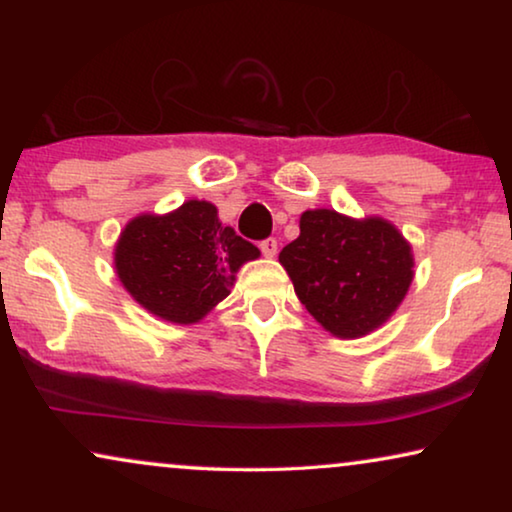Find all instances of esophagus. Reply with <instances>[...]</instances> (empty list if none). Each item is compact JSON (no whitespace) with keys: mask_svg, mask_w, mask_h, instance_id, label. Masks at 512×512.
Instances as JSON below:
<instances>
[{"mask_svg":"<svg viewBox=\"0 0 512 512\" xmlns=\"http://www.w3.org/2000/svg\"><path fill=\"white\" fill-rule=\"evenodd\" d=\"M258 249H261L263 256H268V258L277 256V240L275 237H265V240L258 242Z\"/></svg>","mask_w":512,"mask_h":512,"instance_id":"1","label":"esophagus"}]
</instances>
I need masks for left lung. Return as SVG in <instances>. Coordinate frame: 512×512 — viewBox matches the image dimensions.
<instances>
[{"label":"left lung","mask_w":512,"mask_h":512,"mask_svg":"<svg viewBox=\"0 0 512 512\" xmlns=\"http://www.w3.org/2000/svg\"><path fill=\"white\" fill-rule=\"evenodd\" d=\"M279 263L307 312L338 338H361L391 317L412 282V251L382 219L354 221L333 209L300 216L298 240Z\"/></svg>","instance_id":"1"}]
</instances>
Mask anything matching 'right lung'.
Wrapping results in <instances>:
<instances>
[{"label":"right lung","mask_w":512,"mask_h":512,"mask_svg":"<svg viewBox=\"0 0 512 512\" xmlns=\"http://www.w3.org/2000/svg\"><path fill=\"white\" fill-rule=\"evenodd\" d=\"M254 244L221 226L216 207L188 200L167 216L144 214L116 244V272L130 296L160 319L195 324L230 293Z\"/></svg>","instance_id":"right-lung-1"}]
</instances>
